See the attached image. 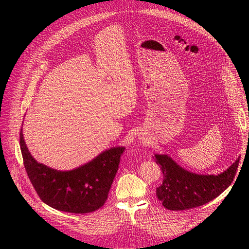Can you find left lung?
I'll return each instance as SVG.
<instances>
[{
  "mask_svg": "<svg viewBox=\"0 0 249 249\" xmlns=\"http://www.w3.org/2000/svg\"><path fill=\"white\" fill-rule=\"evenodd\" d=\"M155 157L163 173L157 196L164 208L172 211L196 208L217 198L231 184L239 162L237 159L218 175L198 174L181 167L167 155L156 154Z\"/></svg>",
  "mask_w": 249,
  "mask_h": 249,
  "instance_id": "8db88e82",
  "label": "left lung"
}]
</instances>
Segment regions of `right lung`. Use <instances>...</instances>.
Returning <instances> with one entry per match:
<instances>
[{
    "instance_id": "right-lung-1",
    "label": "right lung",
    "mask_w": 249,
    "mask_h": 249,
    "mask_svg": "<svg viewBox=\"0 0 249 249\" xmlns=\"http://www.w3.org/2000/svg\"><path fill=\"white\" fill-rule=\"evenodd\" d=\"M20 150L30 182L45 204L59 211L86 214L104 205L125 148H110L88 163L67 171L53 169L33 159L22 130Z\"/></svg>"
}]
</instances>
